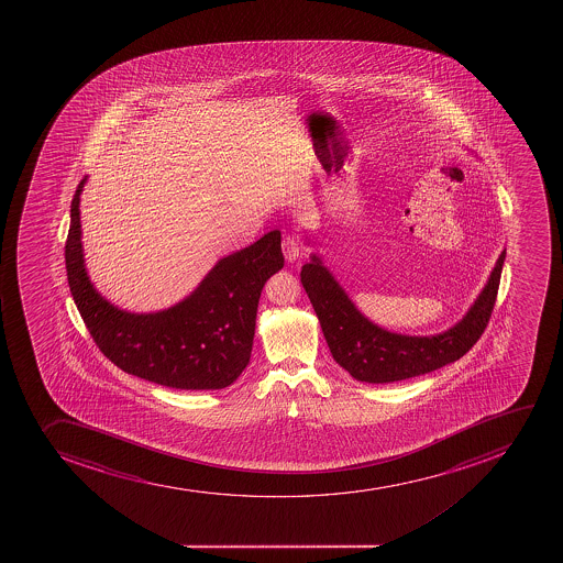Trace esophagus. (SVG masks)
<instances>
[{
	"label": "esophagus",
	"instance_id": "34e87169",
	"mask_svg": "<svg viewBox=\"0 0 563 563\" xmlns=\"http://www.w3.org/2000/svg\"><path fill=\"white\" fill-rule=\"evenodd\" d=\"M283 253H285L286 261H297L302 253L301 240L297 239V236H290V234L285 236L283 239Z\"/></svg>",
	"mask_w": 563,
	"mask_h": 563
}]
</instances>
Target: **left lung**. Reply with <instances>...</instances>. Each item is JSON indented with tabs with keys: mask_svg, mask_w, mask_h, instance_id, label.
<instances>
[{
	"mask_svg": "<svg viewBox=\"0 0 563 563\" xmlns=\"http://www.w3.org/2000/svg\"><path fill=\"white\" fill-rule=\"evenodd\" d=\"M505 255L507 251L466 318L444 334L429 338L393 334L367 321L316 256L302 266L301 283L335 362L360 382L390 384L456 362L479 341L496 307Z\"/></svg>",
	"mask_w": 563,
	"mask_h": 563,
	"instance_id": "1",
	"label": "left lung"
}]
</instances>
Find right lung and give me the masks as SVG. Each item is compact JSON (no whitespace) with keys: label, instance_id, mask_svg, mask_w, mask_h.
Segmentation results:
<instances>
[{"label":"right lung","instance_id":"add662e5","mask_svg":"<svg viewBox=\"0 0 563 563\" xmlns=\"http://www.w3.org/2000/svg\"><path fill=\"white\" fill-rule=\"evenodd\" d=\"M71 200L66 272L73 301L102 354L124 373L173 389H223L250 363L262 286L285 264L280 233L225 256L192 296L165 312H121L84 272L78 196Z\"/></svg>","mask_w":563,"mask_h":563}]
</instances>
